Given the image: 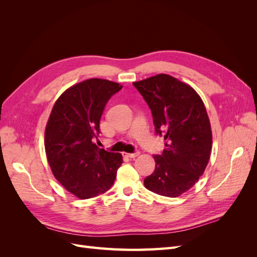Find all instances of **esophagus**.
I'll return each mask as SVG.
<instances>
[{"label":"esophagus","instance_id":"34e87169","mask_svg":"<svg viewBox=\"0 0 257 257\" xmlns=\"http://www.w3.org/2000/svg\"><path fill=\"white\" fill-rule=\"evenodd\" d=\"M139 153H141L139 151H136V152H134V153H126V152H124V153H123V157H126V158H130V159H134V158L138 157Z\"/></svg>","mask_w":257,"mask_h":257}]
</instances>
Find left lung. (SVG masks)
I'll return each mask as SVG.
<instances>
[{
  "label": "left lung",
  "instance_id": "obj_1",
  "mask_svg": "<svg viewBox=\"0 0 257 257\" xmlns=\"http://www.w3.org/2000/svg\"><path fill=\"white\" fill-rule=\"evenodd\" d=\"M149 106L157 135L165 149L154 155L155 169L146 189L166 197L190 190L204 174L212 148V133L206 107L189 84L160 74L133 82Z\"/></svg>",
  "mask_w": 257,
  "mask_h": 257
}]
</instances>
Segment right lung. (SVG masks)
<instances>
[{
    "instance_id": "right-lung-1",
    "label": "right lung",
    "mask_w": 257,
    "mask_h": 257,
    "mask_svg": "<svg viewBox=\"0 0 257 257\" xmlns=\"http://www.w3.org/2000/svg\"><path fill=\"white\" fill-rule=\"evenodd\" d=\"M122 85L92 78L63 92L54 104L45 131V150L57 180L77 197L88 199L109 190L122 164L120 153L93 143L110 97Z\"/></svg>"
}]
</instances>
